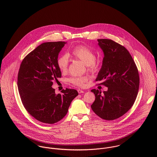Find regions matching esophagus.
I'll list each match as a JSON object with an SVG mask.
<instances>
[{
  "mask_svg": "<svg viewBox=\"0 0 157 157\" xmlns=\"http://www.w3.org/2000/svg\"><path fill=\"white\" fill-rule=\"evenodd\" d=\"M77 91H78V94H82V93H84V92H85L84 90H77Z\"/></svg>",
  "mask_w": 157,
  "mask_h": 157,
  "instance_id": "1",
  "label": "esophagus"
}]
</instances>
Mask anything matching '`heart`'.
<instances>
[{
  "label": "heart",
  "mask_w": 157,
  "mask_h": 157,
  "mask_svg": "<svg viewBox=\"0 0 157 157\" xmlns=\"http://www.w3.org/2000/svg\"><path fill=\"white\" fill-rule=\"evenodd\" d=\"M69 56L82 62L92 72L97 69V63L95 60V54L94 51L86 46L78 45L74 47L69 54ZM69 59L67 55H63L57 59V66L62 72L67 71ZM85 77H74L69 79V82L74 85L82 86L87 81Z\"/></svg>",
  "instance_id": "b5f03b06"
}]
</instances>
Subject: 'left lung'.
Listing matches in <instances>:
<instances>
[{"mask_svg": "<svg viewBox=\"0 0 157 157\" xmlns=\"http://www.w3.org/2000/svg\"><path fill=\"white\" fill-rule=\"evenodd\" d=\"M104 57L95 81L108 87L101 94L91 90L95 100L90 106L98 117L113 120L128 112L134 103L139 89V74L129 51L110 39H98Z\"/></svg>", "mask_w": 157, "mask_h": 157, "instance_id": "8db88e82", "label": "left lung"}]
</instances>
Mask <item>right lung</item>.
Wrapping results in <instances>:
<instances>
[{
    "label": "right lung",
    "mask_w": 157,
    "mask_h": 157,
    "mask_svg": "<svg viewBox=\"0 0 157 157\" xmlns=\"http://www.w3.org/2000/svg\"><path fill=\"white\" fill-rule=\"evenodd\" d=\"M66 44H42L24 58L19 71L17 86L23 105L31 115L44 123L62 120L78 95L76 90L67 88L56 94L52 88L53 80L62 77L57 62Z\"/></svg>",
    "instance_id": "1"
}]
</instances>
